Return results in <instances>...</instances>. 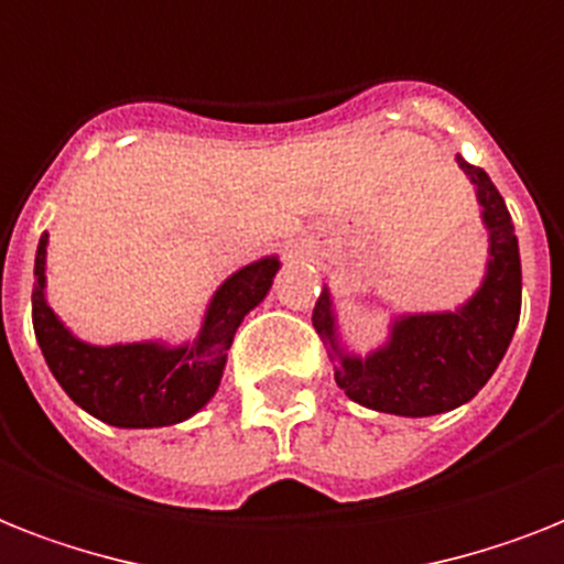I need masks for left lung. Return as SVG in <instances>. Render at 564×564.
<instances>
[{"mask_svg":"<svg viewBox=\"0 0 564 564\" xmlns=\"http://www.w3.org/2000/svg\"><path fill=\"white\" fill-rule=\"evenodd\" d=\"M457 164L475 185L480 219L489 231L487 274L464 306L455 313L393 318L386 345L361 359L338 345L327 286L315 301L313 327L338 361V388L365 409L400 416H432L457 409L487 386L512 341L521 313V260L510 210L487 171L460 155Z\"/></svg>","mask_w":564,"mask_h":564,"instance_id":"1","label":"left lung"}]
</instances>
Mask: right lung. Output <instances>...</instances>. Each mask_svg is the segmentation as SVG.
Returning <instances> with one entry per match:
<instances>
[{
	"label": "right lung",
	"mask_w": 564,
	"mask_h": 564,
	"mask_svg": "<svg viewBox=\"0 0 564 564\" xmlns=\"http://www.w3.org/2000/svg\"><path fill=\"white\" fill-rule=\"evenodd\" d=\"M45 246L40 237L34 260L31 318L48 370L84 411L118 429H159L194 416L217 393L228 347L249 310L267 297L278 258H260L228 278L205 310L194 341L171 347L162 341L98 347L72 336L45 301Z\"/></svg>",
	"instance_id": "add662e5"
}]
</instances>
